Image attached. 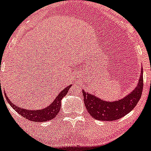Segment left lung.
Returning <instances> with one entry per match:
<instances>
[{
  "label": "left lung",
  "instance_id": "left-lung-1",
  "mask_svg": "<svg viewBox=\"0 0 151 151\" xmlns=\"http://www.w3.org/2000/svg\"><path fill=\"white\" fill-rule=\"evenodd\" d=\"M143 88V71L139 82L135 89L122 100L115 102H106L93 94L83 90L84 102L87 112L96 120L112 121L118 120L128 114L140 100Z\"/></svg>",
  "mask_w": 151,
  "mask_h": 151
}]
</instances>
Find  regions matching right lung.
Listing matches in <instances>:
<instances>
[{
    "label": "right lung",
    "mask_w": 151,
    "mask_h": 151,
    "mask_svg": "<svg viewBox=\"0 0 151 151\" xmlns=\"http://www.w3.org/2000/svg\"><path fill=\"white\" fill-rule=\"evenodd\" d=\"M1 84V83H0ZM71 85H69L68 87H66L65 89H63L61 92H59V95L56 97L55 100L50 105L48 106L46 108H44L43 110H28L26 109H22L21 107H17L13 104L11 102V100L8 99V97L5 94L6 98L10 105L14 109L19 115L25 117V118L28 119V120H31V121L34 122H46L48 120H51L54 119L57 114L59 113V110L61 108V101L62 98L67 94L69 88L71 87Z\"/></svg>",
    "instance_id": "right-lung-1"
}]
</instances>
